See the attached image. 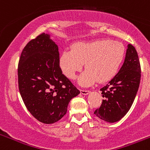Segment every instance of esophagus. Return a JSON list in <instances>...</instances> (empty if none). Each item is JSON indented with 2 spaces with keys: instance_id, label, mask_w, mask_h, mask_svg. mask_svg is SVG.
Segmentation results:
<instances>
[{
  "instance_id": "obj_1",
  "label": "esophagus",
  "mask_w": 150,
  "mask_h": 150,
  "mask_svg": "<svg viewBox=\"0 0 150 150\" xmlns=\"http://www.w3.org/2000/svg\"><path fill=\"white\" fill-rule=\"evenodd\" d=\"M80 93H81L82 95H87L90 93V91H88V90H80Z\"/></svg>"
}]
</instances>
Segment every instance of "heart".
Segmentation results:
<instances>
[{
    "mask_svg": "<svg viewBox=\"0 0 150 150\" xmlns=\"http://www.w3.org/2000/svg\"><path fill=\"white\" fill-rule=\"evenodd\" d=\"M125 55L122 43L110 40H100L90 43L74 44L71 50L62 52L59 64L64 76L74 79L84 67L78 83L89 86L98 81L105 83L116 76Z\"/></svg>",
    "mask_w": 150,
    "mask_h": 150,
    "instance_id": "1",
    "label": "heart"
}]
</instances>
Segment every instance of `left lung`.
<instances>
[{
	"label": "left lung",
	"instance_id": "8db88e82",
	"mask_svg": "<svg viewBox=\"0 0 150 150\" xmlns=\"http://www.w3.org/2000/svg\"><path fill=\"white\" fill-rule=\"evenodd\" d=\"M124 63L109 83L100 88L104 99L100 108L95 111L99 119L116 122L125 116L133 104L140 81L138 55L132 44L128 45Z\"/></svg>",
	"mask_w": 150,
	"mask_h": 150
}]
</instances>
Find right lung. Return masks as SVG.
<instances>
[{"label":"right lung","mask_w":150,"mask_h":150,"mask_svg":"<svg viewBox=\"0 0 150 150\" xmlns=\"http://www.w3.org/2000/svg\"><path fill=\"white\" fill-rule=\"evenodd\" d=\"M20 95L35 119L44 124L60 120L69 102L80 91L59 66L58 46L48 34H41L25 46L18 66Z\"/></svg>","instance_id":"add662e5"}]
</instances>
